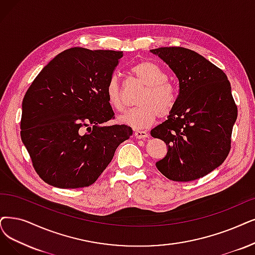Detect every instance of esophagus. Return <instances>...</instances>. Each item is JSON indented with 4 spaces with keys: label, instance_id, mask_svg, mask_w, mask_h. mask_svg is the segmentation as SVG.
I'll return each mask as SVG.
<instances>
[{
    "label": "esophagus",
    "instance_id": "obj_1",
    "mask_svg": "<svg viewBox=\"0 0 255 255\" xmlns=\"http://www.w3.org/2000/svg\"><path fill=\"white\" fill-rule=\"evenodd\" d=\"M134 134H135V137L138 138V139H144V138H147V137H148V134L146 133L145 130L136 129Z\"/></svg>",
    "mask_w": 255,
    "mask_h": 255
}]
</instances>
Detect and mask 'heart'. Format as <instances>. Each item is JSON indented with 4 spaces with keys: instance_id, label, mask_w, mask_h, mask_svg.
<instances>
[{
    "instance_id": "b5f03b06",
    "label": "heart",
    "mask_w": 255,
    "mask_h": 255,
    "mask_svg": "<svg viewBox=\"0 0 255 255\" xmlns=\"http://www.w3.org/2000/svg\"><path fill=\"white\" fill-rule=\"evenodd\" d=\"M130 73L145 89L137 100L139 107L119 118L122 124L141 129L150 127L158 117L169 116L177 104V93L167 81L168 76L165 71L155 63L143 60L131 67ZM106 94L112 108L117 112L125 111L126 100L118 75L113 74L109 78Z\"/></svg>"
}]
</instances>
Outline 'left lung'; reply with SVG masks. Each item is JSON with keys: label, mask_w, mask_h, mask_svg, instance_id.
I'll list each match as a JSON object with an SVG mask.
<instances>
[{"label": "left lung", "mask_w": 255, "mask_h": 255, "mask_svg": "<svg viewBox=\"0 0 255 255\" xmlns=\"http://www.w3.org/2000/svg\"><path fill=\"white\" fill-rule=\"evenodd\" d=\"M179 80L177 104L150 130L166 143V156L156 163L163 176L188 182L208 175L227 158L238 108L226 74L195 51L182 47L150 50Z\"/></svg>", "instance_id": "obj_1"}]
</instances>
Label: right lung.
Masks as SVG:
<instances>
[{"instance_id":"obj_1","label":"right lung","mask_w":255,"mask_h":255,"mask_svg":"<svg viewBox=\"0 0 255 255\" xmlns=\"http://www.w3.org/2000/svg\"><path fill=\"white\" fill-rule=\"evenodd\" d=\"M122 51L74 47L57 54L29 87L22 104L21 138L49 185H92L133 130L106 126L114 118L106 87Z\"/></svg>"}]
</instances>
